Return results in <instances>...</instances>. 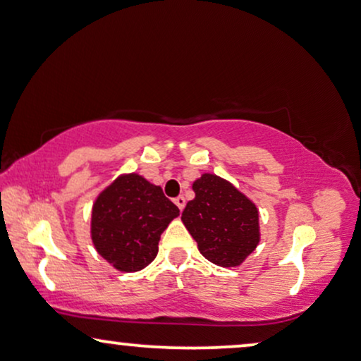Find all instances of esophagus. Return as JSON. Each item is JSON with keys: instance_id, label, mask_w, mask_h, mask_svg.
Returning a JSON list of instances; mask_svg holds the SVG:
<instances>
[{"instance_id": "34e87169", "label": "esophagus", "mask_w": 361, "mask_h": 361, "mask_svg": "<svg viewBox=\"0 0 361 361\" xmlns=\"http://www.w3.org/2000/svg\"><path fill=\"white\" fill-rule=\"evenodd\" d=\"M174 202H176V205H177V207H179V210L182 212V210H184V207H185V199L182 197V195H179V197L174 199Z\"/></svg>"}]
</instances>
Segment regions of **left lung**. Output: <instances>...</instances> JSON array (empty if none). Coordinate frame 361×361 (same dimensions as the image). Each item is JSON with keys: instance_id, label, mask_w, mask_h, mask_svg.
Here are the masks:
<instances>
[{"instance_id": "obj_1", "label": "left lung", "mask_w": 361, "mask_h": 361, "mask_svg": "<svg viewBox=\"0 0 361 361\" xmlns=\"http://www.w3.org/2000/svg\"><path fill=\"white\" fill-rule=\"evenodd\" d=\"M192 189L195 197L187 202L180 219L200 254L215 265H240L260 242L255 204L215 174H202Z\"/></svg>"}]
</instances>
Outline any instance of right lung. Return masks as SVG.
Returning a JSON list of instances; mask_svg holds the SVG:
<instances>
[{
    "mask_svg": "<svg viewBox=\"0 0 361 361\" xmlns=\"http://www.w3.org/2000/svg\"><path fill=\"white\" fill-rule=\"evenodd\" d=\"M177 215L161 187L139 174L119 176L92 205V243L114 269L139 272L156 259L161 233Z\"/></svg>",
    "mask_w": 361,
    "mask_h": 361,
    "instance_id": "add662e5",
    "label": "right lung"
}]
</instances>
